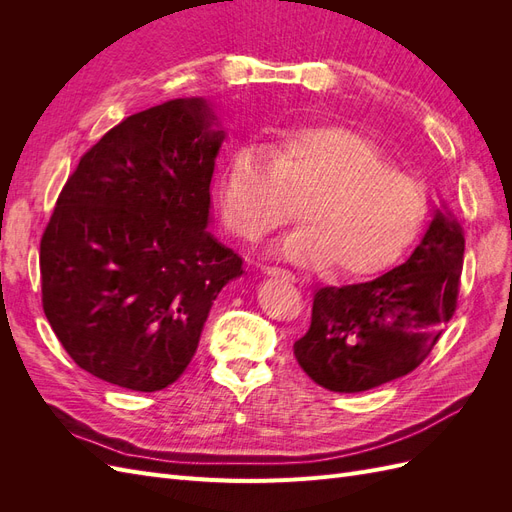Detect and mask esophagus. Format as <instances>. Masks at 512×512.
Wrapping results in <instances>:
<instances>
[{"label": "esophagus", "instance_id": "esophagus-1", "mask_svg": "<svg viewBox=\"0 0 512 512\" xmlns=\"http://www.w3.org/2000/svg\"><path fill=\"white\" fill-rule=\"evenodd\" d=\"M262 271H265L267 275L271 277H282V280H288V282H297V277H294L290 271L286 269H280V267H262Z\"/></svg>", "mask_w": 512, "mask_h": 512}]
</instances>
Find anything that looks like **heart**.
Returning a JSON list of instances; mask_svg holds the SVG:
<instances>
[{
    "label": "heart",
    "mask_w": 512,
    "mask_h": 512,
    "mask_svg": "<svg viewBox=\"0 0 512 512\" xmlns=\"http://www.w3.org/2000/svg\"><path fill=\"white\" fill-rule=\"evenodd\" d=\"M286 192L305 194L303 226L277 239L273 252L303 269L333 265L344 277L391 267L421 235L429 209L421 185L346 128L294 132L271 153L237 149L220 190L224 220L241 237H262L286 220Z\"/></svg>",
    "instance_id": "obj_1"
}]
</instances>
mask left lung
I'll list each match as a JSON object with an SVG mask.
<instances>
[{
    "label": "left lung",
    "instance_id": "obj_1",
    "mask_svg": "<svg viewBox=\"0 0 512 512\" xmlns=\"http://www.w3.org/2000/svg\"><path fill=\"white\" fill-rule=\"evenodd\" d=\"M463 250V230L442 203L404 265L365 284L320 288L309 331L294 342L301 369L335 393L410 374L455 314Z\"/></svg>",
    "mask_w": 512,
    "mask_h": 512
}]
</instances>
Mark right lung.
<instances>
[{"label":"right lung","instance_id":"right-lung-1","mask_svg":"<svg viewBox=\"0 0 512 512\" xmlns=\"http://www.w3.org/2000/svg\"><path fill=\"white\" fill-rule=\"evenodd\" d=\"M226 130L205 98L130 115L81 158L40 243L42 305L81 369L153 393L190 365L243 260L209 232Z\"/></svg>","mask_w":512,"mask_h":512}]
</instances>
